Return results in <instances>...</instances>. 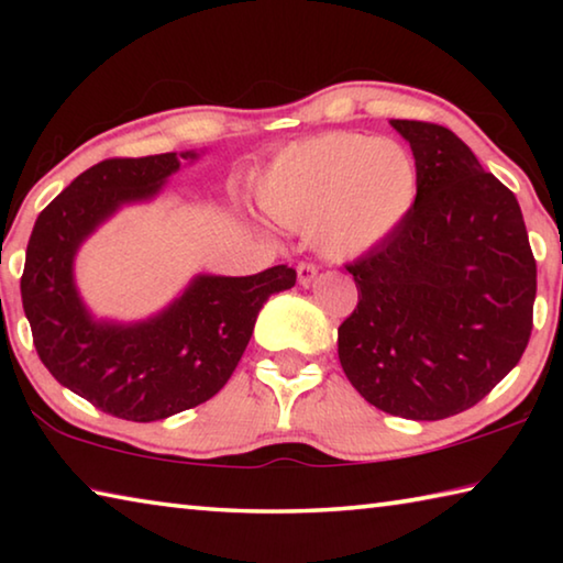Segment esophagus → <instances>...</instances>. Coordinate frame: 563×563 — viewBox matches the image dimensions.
I'll list each match as a JSON object with an SVG mask.
<instances>
[{
  "instance_id": "obj_1",
  "label": "esophagus",
  "mask_w": 563,
  "mask_h": 563,
  "mask_svg": "<svg viewBox=\"0 0 563 563\" xmlns=\"http://www.w3.org/2000/svg\"><path fill=\"white\" fill-rule=\"evenodd\" d=\"M318 278V268L312 263H300L298 265V283L302 288H308V285Z\"/></svg>"
}]
</instances>
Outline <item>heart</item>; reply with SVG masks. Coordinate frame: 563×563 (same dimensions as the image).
<instances>
[{
    "mask_svg": "<svg viewBox=\"0 0 563 563\" xmlns=\"http://www.w3.org/2000/svg\"><path fill=\"white\" fill-rule=\"evenodd\" d=\"M419 168L402 141L332 131L280 151L258 186L273 221L310 231L316 251L350 261L397 231L417 203Z\"/></svg>",
    "mask_w": 563,
    "mask_h": 563,
    "instance_id": "1",
    "label": "heart"
}]
</instances>
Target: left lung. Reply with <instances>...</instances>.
Returning <instances> with one entry per match:
<instances>
[{
	"instance_id": "obj_1",
	"label": "left lung",
	"mask_w": 563,
	"mask_h": 563,
	"mask_svg": "<svg viewBox=\"0 0 563 563\" xmlns=\"http://www.w3.org/2000/svg\"><path fill=\"white\" fill-rule=\"evenodd\" d=\"M419 168L397 231L347 265L360 302L338 355L369 405L444 419L501 383L531 335L537 261L517 196L450 129L393 119Z\"/></svg>"
}]
</instances>
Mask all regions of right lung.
<instances>
[{
	"label": "right lung",
	"instance_id": "add662e5",
	"mask_svg": "<svg viewBox=\"0 0 563 563\" xmlns=\"http://www.w3.org/2000/svg\"><path fill=\"white\" fill-rule=\"evenodd\" d=\"M180 158L198 154L91 166L44 208L26 245L22 305L44 367L101 412L131 422H156L211 399L241 362L265 300L295 285L288 265L245 278L196 275L146 320L91 316L74 280L81 243L119 208L156 198Z\"/></svg>",
	"mask_w": 563,
	"mask_h": 563
}]
</instances>
